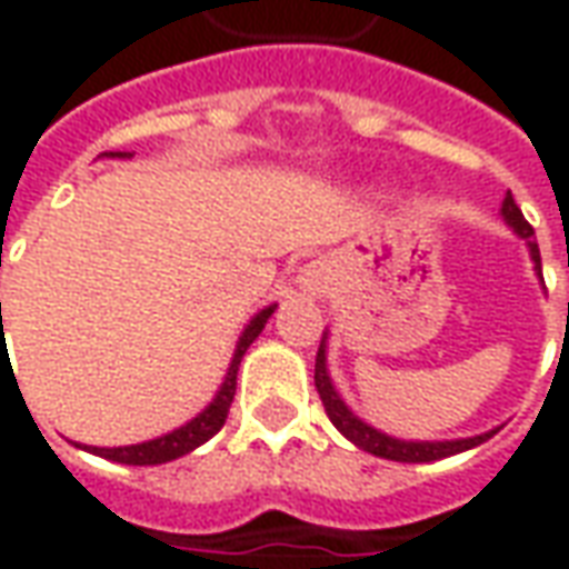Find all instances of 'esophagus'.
<instances>
[{
    "instance_id": "1",
    "label": "esophagus",
    "mask_w": 569,
    "mask_h": 569,
    "mask_svg": "<svg viewBox=\"0 0 569 569\" xmlns=\"http://www.w3.org/2000/svg\"><path fill=\"white\" fill-rule=\"evenodd\" d=\"M298 286L308 292V296H326L329 292V268L322 261H310L298 271Z\"/></svg>"
}]
</instances>
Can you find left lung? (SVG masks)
Segmentation results:
<instances>
[{
    "mask_svg": "<svg viewBox=\"0 0 569 569\" xmlns=\"http://www.w3.org/2000/svg\"><path fill=\"white\" fill-rule=\"evenodd\" d=\"M502 222L512 228L515 234L521 237L527 243V252H530V261H533V273L539 277V283H542V261H539V247L537 240H533V228L527 224V219L518 210V203H515L512 194H506L502 198L500 207ZM546 289V286H542ZM329 332H322L320 350H317V369H313V381H317V393L322 399V408H326V415L335 423V429L350 439L357 448L362 451L375 453V457H383V460H396V463H432V460H445V457H453V453H463L469 448H478L481 441L493 439L500 427L488 429V432H481V436H469V439H441V441H411V439H396V436H387L381 429H375L371 423L359 418L350 411L341 393L335 390L332 375H329V366H326V350H329Z\"/></svg>",
    "mask_w": 569,
    "mask_h": 569,
    "instance_id": "8db88e82",
    "label": "left lung"
}]
</instances>
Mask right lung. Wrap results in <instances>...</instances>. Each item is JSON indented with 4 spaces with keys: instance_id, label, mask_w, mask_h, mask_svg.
Listing matches in <instances>:
<instances>
[{
    "instance_id": "right-lung-1",
    "label": "right lung",
    "mask_w": 569,
    "mask_h": 569,
    "mask_svg": "<svg viewBox=\"0 0 569 569\" xmlns=\"http://www.w3.org/2000/svg\"><path fill=\"white\" fill-rule=\"evenodd\" d=\"M103 158H130L128 151H103ZM2 308V305H0ZM277 310V305H268L261 308L252 320L243 326V332L237 338L234 357H231V366L224 371V381L219 383V390L212 396V402L203 411H198L194 418L186 420L182 427L170 429L163 432L158 439L140 441V445H124V448H93V445H79L81 451L97 453V457H106L112 463H124V466H158V463H170V460H179L186 457L194 448H200L203 441H210L219 429L224 427V418H228V408L234 402V390H237V369H240V359L249 350V345L256 341L264 329V322L271 320V313Z\"/></svg>"
}]
</instances>
